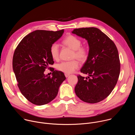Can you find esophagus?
<instances>
[{
    "label": "esophagus",
    "mask_w": 135,
    "mask_h": 135,
    "mask_svg": "<svg viewBox=\"0 0 135 135\" xmlns=\"http://www.w3.org/2000/svg\"><path fill=\"white\" fill-rule=\"evenodd\" d=\"M65 75L66 77H68L69 76V74H65Z\"/></svg>",
    "instance_id": "obj_1"
}]
</instances>
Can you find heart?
Wrapping results in <instances>:
<instances>
[{
  "label": "heart",
  "mask_w": 135,
  "mask_h": 135,
  "mask_svg": "<svg viewBox=\"0 0 135 135\" xmlns=\"http://www.w3.org/2000/svg\"><path fill=\"white\" fill-rule=\"evenodd\" d=\"M62 44L73 50L71 59H76L80 62L86 61L89 56V49L87 46H81V41L73 35H68L63 40ZM50 54L54 60H57L59 57V47L56 43H54L50 47ZM79 67L77 60L62 61L57 65V69L66 74L73 73Z\"/></svg>",
  "instance_id": "b5f03b06"
}]
</instances>
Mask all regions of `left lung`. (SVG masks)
<instances>
[{"instance_id": "obj_1", "label": "left lung", "mask_w": 135, "mask_h": 135, "mask_svg": "<svg viewBox=\"0 0 135 135\" xmlns=\"http://www.w3.org/2000/svg\"><path fill=\"white\" fill-rule=\"evenodd\" d=\"M72 33L87 40L89 48L88 58L80 70L88 76H77L75 93L85 102H99L110 94L118 81L120 71L118 49L98 28H76Z\"/></svg>"}]
</instances>
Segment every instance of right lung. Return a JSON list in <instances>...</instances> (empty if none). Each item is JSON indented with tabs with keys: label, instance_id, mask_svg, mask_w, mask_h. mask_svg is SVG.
Segmentation results:
<instances>
[{
	"label": "right lung",
	"instance_id": "right-lung-1",
	"mask_svg": "<svg viewBox=\"0 0 135 135\" xmlns=\"http://www.w3.org/2000/svg\"><path fill=\"white\" fill-rule=\"evenodd\" d=\"M64 32V30H36L25 36L14 51L13 68L17 86L24 97L34 104L42 105L52 101L66 79L62 72L49 67L54 63L50 47ZM47 68L51 69L52 77L44 75Z\"/></svg>",
	"mask_w": 135,
	"mask_h": 135
}]
</instances>
